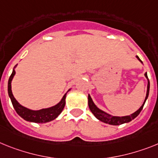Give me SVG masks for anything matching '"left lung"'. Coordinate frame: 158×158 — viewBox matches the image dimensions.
Here are the masks:
<instances>
[{"instance_id": "1", "label": "left lung", "mask_w": 158, "mask_h": 158, "mask_svg": "<svg viewBox=\"0 0 158 158\" xmlns=\"http://www.w3.org/2000/svg\"><path fill=\"white\" fill-rule=\"evenodd\" d=\"M136 59H138L140 61V63H142V61L140 60V58L138 56H136ZM144 76L148 80V85H147V92H146V96H145V99L144 100V103L141 106H140V108H139L137 111H136L135 112H133L132 114L129 115V116H112V115H110V114L107 113V112H104L103 110L99 109L98 108L97 106L95 105L94 104L93 100L91 99V95L88 94V106H89V108L91 110V112L93 113L94 116L95 117L97 118L98 120H100V121L104 122V123H106V124H111V125H120V124H125V123H128V122H130L131 120H132L133 119L136 117V116H138L140 112H141V110H142L143 107L144 105V103L146 101V99H148V96H149V80L148 79V75H147V72L144 73Z\"/></svg>"}]
</instances>
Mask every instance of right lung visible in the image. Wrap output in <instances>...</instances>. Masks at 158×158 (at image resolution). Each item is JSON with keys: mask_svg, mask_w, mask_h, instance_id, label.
<instances>
[{"mask_svg": "<svg viewBox=\"0 0 158 158\" xmlns=\"http://www.w3.org/2000/svg\"><path fill=\"white\" fill-rule=\"evenodd\" d=\"M17 66H18V64L16 65L14 69H13V72H12L11 75L9 77V82H8V94H9V98L11 99L12 104L14 106V109L17 112V113L26 121L41 123V124L50 122L51 120H54V119H56L60 115V113L64 108L65 104H66V95L71 89H69L67 91V93L63 95L62 99L58 104L52 106V107H50V108H42L40 110H32L30 109V108H26V107H24V106H22V104H20L18 103V100L14 98L13 92H12L11 83L12 80H13L16 74L15 68Z\"/></svg>", "mask_w": 158, "mask_h": 158, "instance_id": "right-lung-1", "label": "right lung"}]
</instances>
